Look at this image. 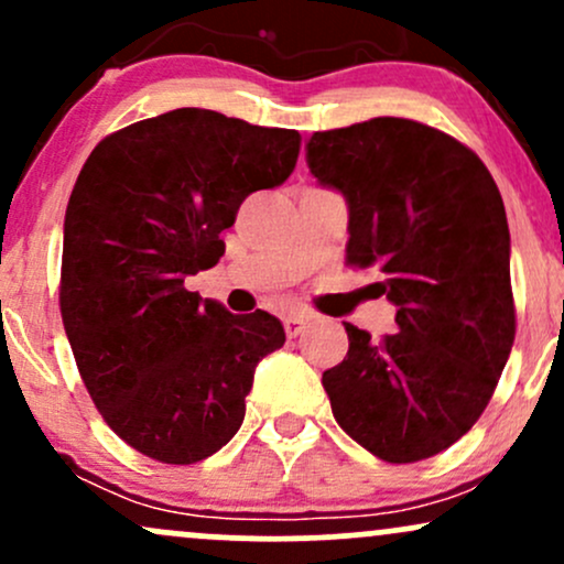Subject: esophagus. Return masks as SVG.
Here are the masks:
<instances>
[{
	"mask_svg": "<svg viewBox=\"0 0 564 564\" xmlns=\"http://www.w3.org/2000/svg\"><path fill=\"white\" fill-rule=\"evenodd\" d=\"M304 326H307V318H304V315H289V318H283L286 336H300L304 332Z\"/></svg>",
	"mask_w": 564,
	"mask_h": 564,
	"instance_id": "obj_1",
	"label": "esophagus"
}]
</instances>
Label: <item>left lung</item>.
<instances>
[{
  "label": "left lung",
  "instance_id": "1",
  "mask_svg": "<svg viewBox=\"0 0 564 564\" xmlns=\"http://www.w3.org/2000/svg\"><path fill=\"white\" fill-rule=\"evenodd\" d=\"M307 166L349 206V268H379L400 332L345 323L334 419L381 462L437 456L482 416L514 345L509 225L475 151L411 119L315 132Z\"/></svg>",
  "mask_w": 564,
  "mask_h": 564
}]
</instances>
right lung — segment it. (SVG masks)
<instances>
[{"label":"right lung","instance_id":"right-lung-1","mask_svg":"<svg viewBox=\"0 0 564 564\" xmlns=\"http://www.w3.org/2000/svg\"><path fill=\"white\" fill-rule=\"evenodd\" d=\"M296 129L204 108L134 121L89 153L63 225L61 315L106 424L161 464H196L236 435L264 355V310L232 315L185 289L225 254L219 232L254 191L286 183Z\"/></svg>","mask_w":564,"mask_h":564}]
</instances>
